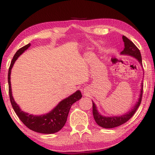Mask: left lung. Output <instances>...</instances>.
<instances>
[{"mask_svg": "<svg viewBox=\"0 0 155 155\" xmlns=\"http://www.w3.org/2000/svg\"><path fill=\"white\" fill-rule=\"evenodd\" d=\"M122 38H123V41L124 42L125 48L123 51L121 52V54H122V55H128L135 57V58L138 60L139 62L141 63L142 65V58L139 49L137 48V46L134 44V43L131 40H129L125 36V35H123ZM143 83H141V92H140L139 100L134 107V108L131 111H129L127 114L122 115L121 116L105 117L102 116L101 114H100L98 110H97V107L95 105V104L92 102V114L96 124H98L99 126L103 128L110 129L120 126V125L125 124V122H127L129 119H131L133 117V116L135 114L137 110L138 109L140 104L141 102L143 90Z\"/></svg>", "mask_w": 155, "mask_h": 155, "instance_id": "left-lung-1", "label": "left lung"}]
</instances>
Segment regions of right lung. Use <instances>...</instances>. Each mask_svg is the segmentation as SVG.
I'll list each match as a JSON object with an SVG mask.
<instances>
[{
	"mask_svg": "<svg viewBox=\"0 0 155 155\" xmlns=\"http://www.w3.org/2000/svg\"><path fill=\"white\" fill-rule=\"evenodd\" d=\"M31 45L30 44L25 45L19 49L15 55H14L13 59L10 63L8 74V92L10 102L12 106L15 111L18 117H19L21 121L26 125V126L31 130L40 133L44 134H51L54 133L58 132L65 124L67 116L69 114V110L73 104L78 101L82 98L81 91H77L74 94L71 95L68 98L61 101L58 105L49 113L47 114L41 115V116H34L21 111L18 105L15 102L13 98L11 90V84H10V73L11 69L18 59L21 53H23Z\"/></svg>",
	"mask_w": 155,
	"mask_h": 155,
	"instance_id": "obj_1",
	"label": "right lung"
}]
</instances>
